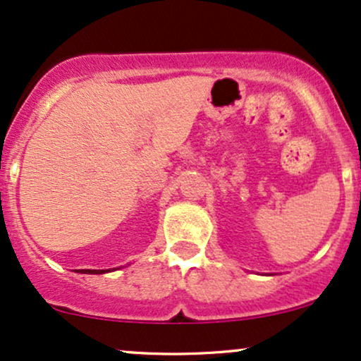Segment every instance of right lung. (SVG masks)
Here are the masks:
<instances>
[{
  "label": "right lung",
  "mask_w": 361,
  "mask_h": 361,
  "mask_svg": "<svg viewBox=\"0 0 361 361\" xmlns=\"http://www.w3.org/2000/svg\"><path fill=\"white\" fill-rule=\"evenodd\" d=\"M115 270V268H111ZM111 270H76L78 273H88V275H102V273H109Z\"/></svg>",
  "instance_id": "obj_1"
}]
</instances>
